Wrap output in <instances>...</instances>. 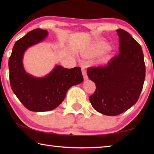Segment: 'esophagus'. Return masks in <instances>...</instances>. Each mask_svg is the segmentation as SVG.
<instances>
[{
    "mask_svg": "<svg viewBox=\"0 0 154 154\" xmlns=\"http://www.w3.org/2000/svg\"><path fill=\"white\" fill-rule=\"evenodd\" d=\"M81 71H82V73L83 75V78L85 80H87L88 79V77H87V72L85 69L84 68V67H81Z\"/></svg>",
    "mask_w": 154,
    "mask_h": 154,
    "instance_id": "34e87169",
    "label": "esophagus"
}]
</instances>
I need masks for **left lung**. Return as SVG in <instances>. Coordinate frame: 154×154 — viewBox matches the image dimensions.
<instances>
[{"instance_id": "1", "label": "left lung", "mask_w": 154, "mask_h": 154, "mask_svg": "<svg viewBox=\"0 0 154 154\" xmlns=\"http://www.w3.org/2000/svg\"><path fill=\"white\" fill-rule=\"evenodd\" d=\"M119 53L106 65L87 68V75L96 90L89 100L98 112L116 116L138 101L146 77L143 54L140 45L128 32L118 29Z\"/></svg>"}]
</instances>
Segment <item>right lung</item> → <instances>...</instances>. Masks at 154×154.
Here are the masks:
<instances>
[{"label":"right lung","mask_w":154,"mask_h":154,"mask_svg":"<svg viewBox=\"0 0 154 154\" xmlns=\"http://www.w3.org/2000/svg\"><path fill=\"white\" fill-rule=\"evenodd\" d=\"M47 30L37 28L29 32L16 42L9 57V79L13 92L29 110L45 112L55 109L63 102L69 88L83 81L79 67L72 69L57 65L43 78H35L26 73L22 57L28 47L46 37Z\"/></svg>","instance_id":"1"}]
</instances>
